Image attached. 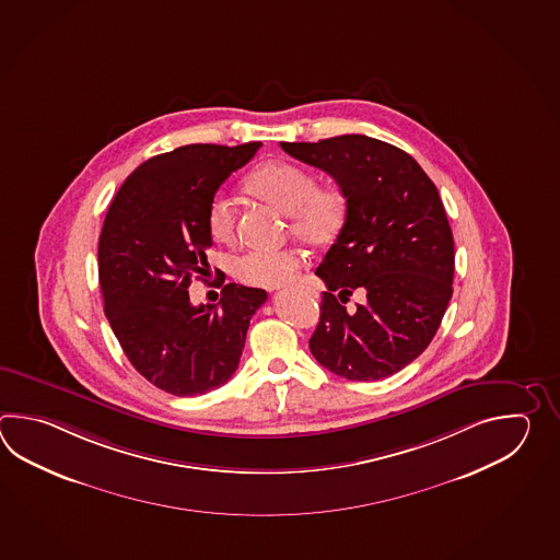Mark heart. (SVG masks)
Returning a JSON list of instances; mask_svg holds the SVG:
<instances>
[{"label": "heart", "mask_w": 560, "mask_h": 560, "mask_svg": "<svg viewBox=\"0 0 560 560\" xmlns=\"http://www.w3.org/2000/svg\"><path fill=\"white\" fill-rule=\"evenodd\" d=\"M246 188L256 198L290 215L298 240L322 246L332 242L346 220V196L336 184H316L308 167L272 160L252 172ZM208 230L215 242H232L236 234V210L226 196H215L208 208ZM300 252L250 250L234 260V275L248 284L280 288L290 284L302 268Z\"/></svg>", "instance_id": "b5f03b06"}]
</instances>
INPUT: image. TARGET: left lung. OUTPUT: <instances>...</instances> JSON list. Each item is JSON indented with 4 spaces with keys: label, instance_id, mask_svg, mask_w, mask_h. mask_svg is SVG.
Wrapping results in <instances>:
<instances>
[{
    "label": "left lung",
    "instance_id": "obj_1",
    "mask_svg": "<svg viewBox=\"0 0 560 560\" xmlns=\"http://www.w3.org/2000/svg\"><path fill=\"white\" fill-rule=\"evenodd\" d=\"M280 145L346 196L345 226L316 270L328 292L310 352L348 381L393 376L427 350L453 298V230L439 190L412 155L369 136ZM358 287L368 302L348 313Z\"/></svg>",
    "mask_w": 560,
    "mask_h": 560
}]
</instances>
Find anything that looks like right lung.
Returning <instances> with one entry per match:
<instances>
[{
  "label": "right lung",
  "instance_id": "right-lung-1",
  "mask_svg": "<svg viewBox=\"0 0 560 560\" xmlns=\"http://www.w3.org/2000/svg\"><path fill=\"white\" fill-rule=\"evenodd\" d=\"M260 145L190 143L154 155L109 203L97 246L104 312L131 366L164 393L198 396L226 384L268 298L234 282L215 304L194 306L188 294L208 270L215 191Z\"/></svg>",
  "mask_w": 560,
  "mask_h": 560
}]
</instances>
